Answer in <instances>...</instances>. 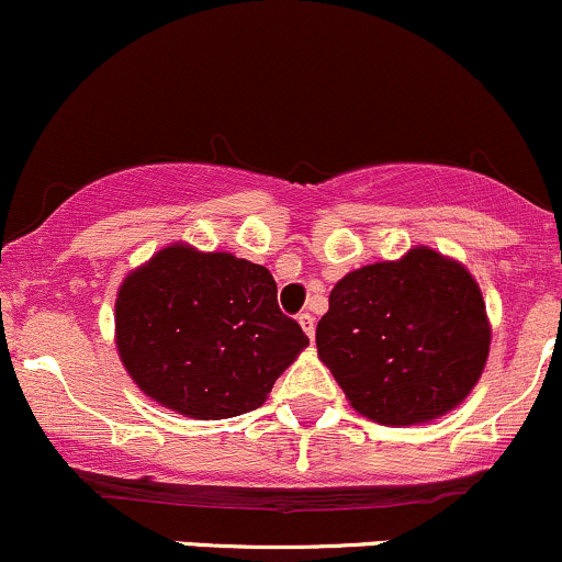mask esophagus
Masks as SVG:
<instances>
[{
    "label": "esophagus",
    "instance_id": "esophagus-1",
    "mask_svg": "<svg viewBox=\"0 0 562 562\" xmlns=\"http://www.w3.org/2000/svg\"><path fill=\"white\" fill-rule=\"evenodd\" d=\"M299 325L303 327V333L308 335V340H312L314 338V317H312V314H301Z\"/></svg>",
    "mask_w": 562,
    "mask_h": 562
}]
</instances>
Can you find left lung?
I'll use <instances>...</instances> for the list:
<instances>
[{
  "label": "left lung",
  "instance_id": "1",
  "mask_svg": "<svg viewBox=\"0 0 562 562\" xmlns=\"http://www.w3.org/2000/svg\"><path fill=\"white\" fill-rule=\"evenodd\" d=\"M488 344L479 282L425 245L348 272L317 325L319 359L353 409L380 425L454 409L479 383Z\"/></svg>",
  "mask_w": 562,
  "mask_h": 562
}]
</instances>
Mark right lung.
I'll return each instance as SVG.
<instances>
[{"mask_svg":"<svg viewBox=\"0 0 562 562\" xmlns=\"http://www.w3.org/2000/svg\"><path fill=\"white\" fill-rule=\"evenodd\" d=\"M115 346L139 391L195 420H224L267 402L308 338L277 306L261 263L184 243L126 274Z\"/></svg>","mask_w":562,"mask_h":562,"instance_id":"add662e5","label":"right lung"}]
</instances>
